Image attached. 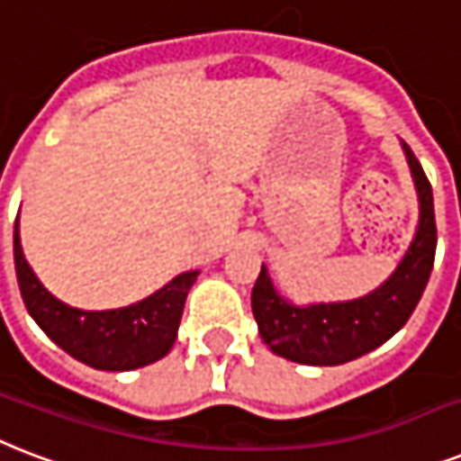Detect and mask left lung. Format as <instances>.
<instances>
[{
  "label": "left lung",
  "mask_w": 461,
  "mask_h": 461,
  "mask_svg": "<svg viewBox=\"0 0 461 461\" xmlns=\"http://www.w3.org/2000/svg\"><path fill=\"white\" fill-rule=\"evenodd\" d=\"M404 151L420 199L419 230L397 271L377 291L351 303L295 308L274 291L262 267L252 288V315L264 344L276 356L305 366L348 363L394 337L411 317L430 279L438 228L430 182L409 144Z\"/></svg>",
  "instance_id": "1"
}]
</instances>
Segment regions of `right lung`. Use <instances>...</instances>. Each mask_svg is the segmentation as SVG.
<instances>
[{"instance_id": "obj_1", "label": "right lung", "mask_w": 461, "mask_h": 461, "mask_svg": "<svg viewBox=\"0 0 461 461\" xmlns=\"http://www.w3.org/2000/svg\"><path fill=\"white\" fill-rule=\"evenodd\" d=\"M14 267L21 298L38 327L77 360L113 373L149 366L173 348L185 298L197 279V271L180 274L158 294L130 308L108 312L69 308L45 291L23 259L19 221L14 226Z\"/></svg>"}]
</instances>
